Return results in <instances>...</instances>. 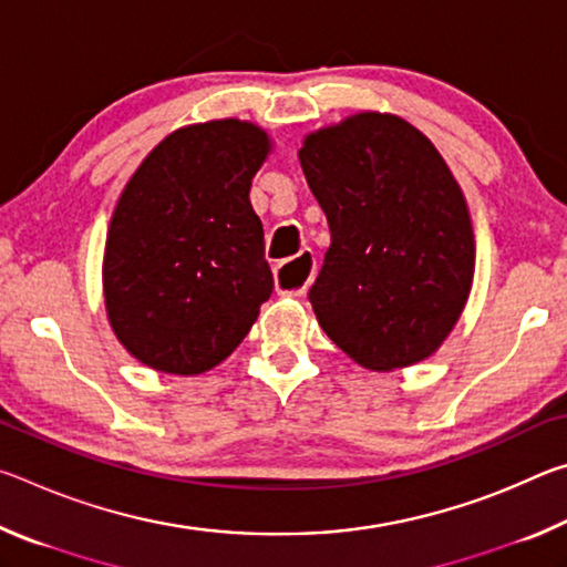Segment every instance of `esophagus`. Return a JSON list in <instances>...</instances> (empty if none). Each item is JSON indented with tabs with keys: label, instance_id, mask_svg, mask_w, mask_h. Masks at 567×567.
<instances>
[{
	"label": "esophagus",
	"instance_id": "34e87169",
	"mask_svg": "<svg viewBox=\"0 0 567 567\" xmlns=\"http://www.w3.org/2000/svg\"><path fill=\"white\" fill-rule=\"evenodd\" d=\"M312 275H315L312 252H300L295 257V260H287L282 265H277V270H275L277 292L300 297V295H305L307 285H310Z\"/></svg>",
	"mask_w": 567,
	"mask_h": 567
}]
</instances>
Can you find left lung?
<instances>
[{
  "mask_svg": "<svg viewBox=\"0 0 567 567\" xmlns=\"http://www.w3.org/2000/svg\"><path fill=\"white\" fill-rule=\"evenodd\" d=\"M300 165L330 225L310 287L320 328L368 370L430 358L475 272L473 225L445 159L402 117L360 112L307 134Z\"/></svg>",
  "mask_w": 567,
  "mask_h": 567,
  "instance_id": "left-lung-1",
  "label": "left lung"
}]
</instances>
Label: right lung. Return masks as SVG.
Returning <instances> with one entry per match:
<instances>
[{
  "instance_id": "1",
  "label": "right lung",
  "mask_w": 567,
  "mask_h": 567,
  "mask_svg": "<svg viewBox=\"0 0 567 567\" xmlns=\"http://www.w3.org/2000/svg\"><path fill=\"white\" fill-rule=\"evenodd\" d=\"M270 137L215 120L172 132L114 207L104 305L117 340L147 368L199 375L233 354L272 295L265 233L249 205Z\"/></svg>"
}]
</instances>
